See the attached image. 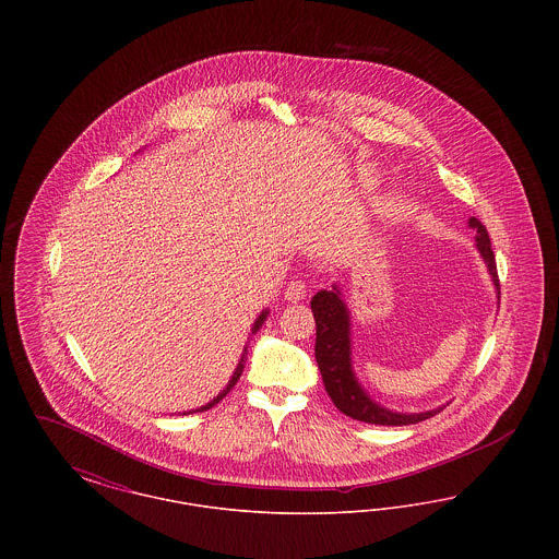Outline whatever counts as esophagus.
Wrapping results in <instances>:
<instances>
[{
  "instance_id": "1",
  "label": "esophagus",
  "mask_w": 559,
  "mask_h": 559,
  "mask_svg": "<svg viewBox=\"0 0 559 559\" xmlns=\"http://www.w3.org/2000/svg\"><path fill=\"white\" fill-rule=\"evenodd\" d=\"M308 295V285H306V281H292L289 285H287V289H285V297L289 299V301H299V299H304Z\"/></svg>"
}]
</instances>
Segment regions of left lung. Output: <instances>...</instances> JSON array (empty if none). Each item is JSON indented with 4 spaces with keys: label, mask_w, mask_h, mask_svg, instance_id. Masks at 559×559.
<instances>
[{
    "label": "left lung",
    "mask_w": 559,
    "mask_h": 559,
    "mask_svg": "<svg viewBox=\"0 0 559 559\" xmlns=\"http://www.w3.org/2000/svg\"><path fill=\"white\" fill-rule=\"evenodd\" d=\"M469 226L478 230L479 253L486 262V266L492 274V281L499 289V274H497V262L495 251L490 247V237L486 226L478 217L469 219ZM501 295V293H499ZM312 314L317 320V362H319L320 374L324 381V390L333 400V404L356 421H365L372 426H411L426 421L429 417L438 415L442 408L427 411V413H415V415H402L392 413L379 404H374L358 385L352 365H349V317L346 306L340 299V292H319L310 301Z\"/></svg>",
    "instance_id": "obj_1"
}]
</instances>
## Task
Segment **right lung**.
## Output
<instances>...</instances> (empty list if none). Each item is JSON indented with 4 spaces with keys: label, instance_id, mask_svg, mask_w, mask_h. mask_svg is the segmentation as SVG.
I'll use <instances>...</instances> for the list:
<instances>
[{
    "label": "right lung",
    "instance_id": "add662e5",
    "mask_svg": "<svg viewBox=\"0 0 559 559\" xmlns=\"http://www.w3.org/2000/svg\"><path fill=\"white\" fill-rule=\"evenodd\" d=\"M266 314L267 312H262V314H260V319L255 320V324H253L251 333H258V331H260V326H262V324H264V320H266ZM245 360H247V347H245V352H242V356H240L239 367H237V371H235V374H233L230 383L226 385V390H224V392H222L217 399H213L210 404H205V406H201V408H197V411H207V408H212V406H215L219 400L224 399V396H226V394H228V392H230V390L237 385V381L240 379V372H242V369H245Z\"/></svg>",
    "mask_w": 559,
    "mask_h": 559
}]
</instances>
